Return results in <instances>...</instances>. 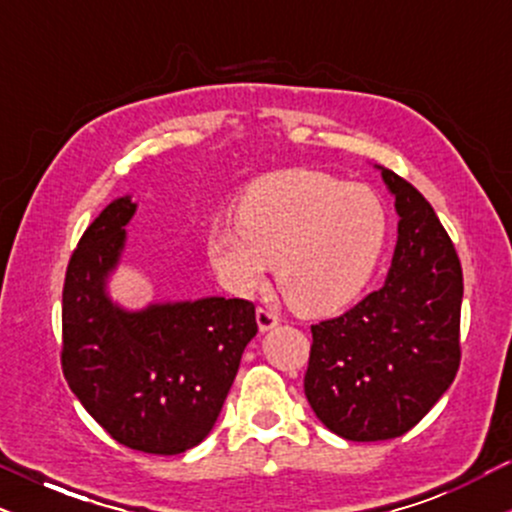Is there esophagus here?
Returning <instances> with one entry per match:
<instances>
[{
  "instance_id": "obj_1",
  "label": "esophagus",
  "mask_w": 512,
  "mask_h": 512,
  "mask_svg": "<svg viewBox=\"0 0 512 512\" xmlns=\"http://www.w3.org/2000/svg\"><path fill=\"white\" fill-rule=\"evenodd\" d=\"M257 325H260L262 332L272 330V327L279 325V315H276V310L260 305V308H257Z\"/></svg>"
}]
</instances>
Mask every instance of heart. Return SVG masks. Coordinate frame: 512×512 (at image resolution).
<instances>
[{
  "label": "heart",
  "mask_w": 512,
  "mask_h": 512,
  "mask_svg": "<svg viewBox=\"0 0 512 512\" xmlns=\"http://www.w3.org/2000/svg\"><path fill=\"white\" fill-rule=\"evenodd\" d=\"M385 240L387 211L370 187L317 170H286L245 192L238 223L209 228L207 257L240 296L260 291L276 264L286 301L301 313L325 315L363 291Z\"/></svg>",
  "instance_id": "heart-1"
}]
</instances>
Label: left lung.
Listing matches in <instances>:
<instances>
[{
	"label": "left lung",
	"instance_id": "left-lung-1",
	"mask_svg": "<svg viewBox=\"0 0 512 512\" xmlns=\"http://www.w3.org/2000/svg\"><path fill=\"white\" fill-rule=\"evenodd\" d=\"M383 170L399 236L383 289L310 327L303 387L315 416L356 443L390 440L431 411L460 368L462 267L436 211Z\"/></svg>",
	"mask_w": 512,
	"mask_h": 512
}]
</instances>
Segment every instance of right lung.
I'll return each mask as SVG.
<instances>
[{
  "instance_id": "add662e5",
  "label": "right lung",
  "mask_w": 512,
  "mask_h": 512,
  "mask_svg": "<svg viewBox=\"0 0 512 512\" xmlns=\"http://www.w3.org/2000/svg\"><path fill=\"white\" fill-rule=\"evenodd\" d=\"M137 204L110 202L72 252L62 289V373L84 409L125 448L180 455L209 436L257 334L245 298H202L125 313L105 276Z\"/></svg>"
}]
</instances>
